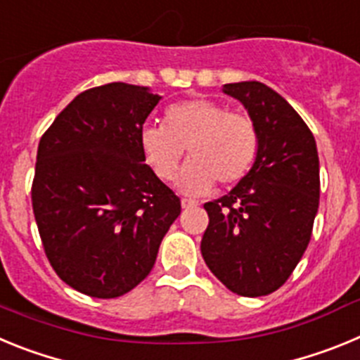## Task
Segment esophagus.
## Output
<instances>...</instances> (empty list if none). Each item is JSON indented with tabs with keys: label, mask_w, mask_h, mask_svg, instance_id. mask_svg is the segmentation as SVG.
<instances>
[{
	"label": "esophagus",
	"mask_w": 360,
	"mask_h": 360,
	"mask_svg": "<svg viewBox=\"0 0 360 360\" xmlns=\"http://www.w3.org/2000/svg\"><path fill=\"white\" fill-rule=\"evenodd\" d=\"M196 205H198V203H196L195 200H187V198L182 200V209H193L196 207Z\"/></svg>",
	"instance_id": "obj_1"
}]
</instances>
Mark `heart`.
Masks as SVG:
<instances>
[{
    "instance_id": "b5f03b06",
    "label": "heart",
    "mask_w": 360,
    "mask_h": 360,
    "mask_svg": "<svg viewBox=\"0 0 360 360\" xmlns=\"http://www.w3.org/2000/svg\"><path fill=\"white\" fill-rule=\"evenodd\" d=\"M139 142L146 164L162 182L176 178L187 149L191 160L178 187L187 195H202L216 182L232 186L249 173L259 135L249 115L211 98H191L171 104L164 126H146Z\"/></svg>"
}]
</instances>
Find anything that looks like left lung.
Segmentation results:
<instances>
[{
	"label": "left lung",
	"instance_id": "1",
	"mask_svg": "<svg viewBox=\"0 0 360 360\" xmlns=\"http://www.w3.org/2000/svg\"><path fill=\"white\" fill-rule=\"evenodd\" d=\"M254 120L259 146L238 186L203 205L209 225L202 256L229 290L269 295L285 285L311 238L319 207V157L304 120L257 81L225 84Z\"/></svg>",
	"mask_w": 360,
	"mask_h": 360
}]
</instances>
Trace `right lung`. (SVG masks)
<instances>
[{
  "label": "right lung",
  "mask_w": 360,
  "mask_h": 360,
  "mask_svg": "<svg viewBox=\"0 0 360 360\" xmlns=\"http://www.w3.org/2000/svg\"><path fill=\"white\" fill-rule=\"evenodd\" d=\"M158 101L144 86H95L41 136L32 207L44 254L66 285L90 297L135 288L182 211L139 142Z\"/></svg>",
  "instance_id": "obj_1"
}]
</instances>
